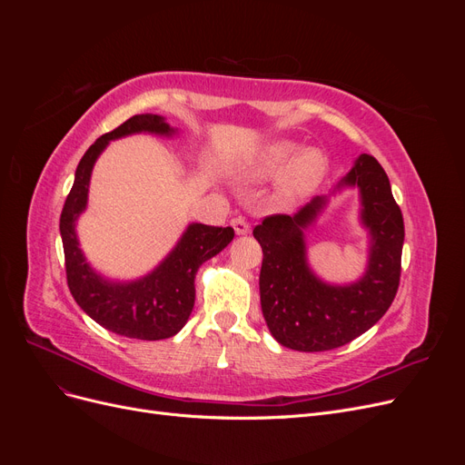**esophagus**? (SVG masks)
I'll use <instances>...</instances> for the list:
<instances>
[{
	"label": "esophagus",
	"mask_w": 465,
	"mask_h": 465,
	"mask_svg": "<svg viewBox=\"0 0 465 465\" xmlns=\"http://www.w3.org/2000/svg\"><path fill=\"white\" fill-rule=\"evenodd\" d=\"M231 224H232V229H234V232H236L238 236H244V234L250 232V224H248L242 217H234V219L231 221Z\"/></svg>",
	"instance_id": "1"
}]
</instances>
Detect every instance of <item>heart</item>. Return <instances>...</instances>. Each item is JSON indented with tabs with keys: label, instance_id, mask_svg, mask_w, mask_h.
<instances>
[{
	"label": "heart",
	"instance_id": "obj_1",
	"mask_svg": "<svg viewBox=\"0 0 465 465\" xmlns=\"http://www.w3.org/2000/svg\"><path fill=\"white\" fill-rule=\"evenodd\" d=\"M285 171L283 180L279 186L281 200H294L301 195L312 192L328 171V159L316 149L301 153V145L294 142L267 143L254 157L242 164V176L248 178H272Z\"/></svg>",
	"mask_w": 465,
	"mask_h": 465
}]
</instances>
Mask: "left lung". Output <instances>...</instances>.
I'll use <instances>...</instances> for the list:
<instances>
[{"label": "left lung", "mask_w": 465, "mask_h": 465, "mask_svg": "<svg viewBox=\"0 0 465 465\" xmlns=\"http://www.w3.org/2000/svg\"><path fill=\"white\" fill-rule=\"evenodd\" d=\"M343 186L359 188L361 221L371 234L367 272L355 283H323L306 262L304 231L326 207V195L294 215L265 217L254 229L263 252L260 301L267 328L281 345L304 353L341 347L371 330L400 287L405 231L384 168L361 154L337 188Z\"/></svg>", "instance_id": "1"}]
</instances>
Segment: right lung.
<instances>
[{
	"label": "right lung",
	"mask_w": 465,
	"mask_h": 465,
	"mask_svg": "<svg viewBox=\"0 0 465 465\" xmlns=\"http://www.w3.org/2000/svg\"><path fill=\"white\" fill-rule=\"evenodd\" d=\"M142 132L157 135L176 134L163 116L137 114L125 120L116 130L98 137L77 164L72 192L62 209L60 232L67 287L83 312H87L108 331L134 340L157 341L173 337L184 328L195 301V273L203 262L217 256L232 241L234 231L231 227H209L202 223L188 224L171 254L151 273L130 283H114L93 270L83 256L75 234V221L87 207L93 166L112 139Z\"/></svg>",
	"instance_id": "1"
}]
</instances>
